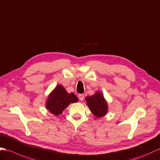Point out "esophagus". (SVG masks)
Wrapping results in <instances>:
<instances>
[{
  "label": "esophagus",
  "instance_id": "esophagus-1",
  "mask_svg": "<svg viewBox=\"0 0 160 160\" xmlns=\"http://www.w3.org/2000/svg\"><path fill=\"white\" fill-rule=\"evenodd\" d=\"M78 97H79V100L81 101H83V99H84V94H79V96H78Z\"/></svg>",
  "mask_w": 160,
  "mask_h": 160
}]
</instances>
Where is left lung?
<instances>
[{
	"mask_svg": "<svg viewBox=\"0 0 160 160\" xmlns=\"http://www.w3.org/2000/svg\"><path fill=\"white\" fill-rule=\"evenodd\" d=\"M86 101L90 111L97 118H101L108 113V102L100 91H97L92 96H87Z\"/></svg>",
	"mask_w": 160,
	"mask_h": 160,
	"instance_id": "left-lung-1",
	"label": "left lung"
}]
</instances>
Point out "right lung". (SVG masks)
I'll use <instances>...</instances> for the list:
<instances>
[{
	"instance_id": "1",
	"label": "right lung",
	"mask_w": 160,
	"mask_h": 160,
	"mask_svg": "<svg viewBox=\"0 0 160 160\" xmlns=\"http://www.w3.org/2000/svg\"><path fill=\"white\" fill-rule=\"evenodd\" d=\"M79 101L73 92L68 93L62 85H58L48 96L46 101V108L55 116L62 113L63 111L72 102Z\"/></svg>"
}]
</instances>
